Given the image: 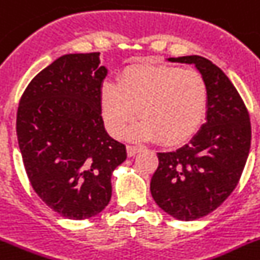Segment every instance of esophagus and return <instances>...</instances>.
<instances>
[{
    "label": "esophagus",
    "mask_w": 260,
    "mask_h": 260,
    "mask_svg": "<svg viewBox=\"0 0 260 260\" xmlns=\"http://www.w3.org/2000/svg\"><path fill=\"white\" fill-rule=\"evenodd\" d=\"M140 150H141L140 147H134V145H128V147H126V153H128V156L129 157L135 156V154L139 153Z\"/></svg>",
    "instance_id": "1"
}]
</instances>
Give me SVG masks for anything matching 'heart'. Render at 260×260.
Segmentation results:
<instances>
[{
  "label": "heart",
  "mask_w": 260,
  "mask_h": 260,
  "mask_svg": "<svg viewBox=\"0 0 260 260\" xmlns=\"http://www.w3.org/2000/svg\"><path fill=\"white\" fill-rule=\"evenodd\" d=\"M208 83L196 70L139 64L121 73L119 83L106 80L100 87V110L106 128L120 137L131 126V140L158 137L165 144H178L193 136L206 115Z\"/></svg>",
  "instance_id": "obj_1"
}]
</instances>
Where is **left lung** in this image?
<instances>
[{"label":"left lung","instance_id":"obj_1","mask_svg":"<svg viewBox=\"0 0 260 260\" xmlns=\"http://www.w3.org/2000/svg\"><path fill=\"white\" fill-rule=\"evenodd\" d=\"M194 64L209 88L206 123L182 147L158 152L150 193L165 213L194 221L221 206L241 178L251 145L247 108L226 74L200 55L168 58Z\"/></svg>","mask_w":260,"mask_h":260}]
</instances>
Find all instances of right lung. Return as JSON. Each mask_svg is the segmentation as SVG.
Segmentation results:
<instances>
[{"label":"right lung","instance_id":"right-lung-1","mask_svg":"<svg viewBox=\"0 0 260 260\" xmlns=\"http://www.w3.org/2000/svg\"><path fill=\"white\" fill-rule=\"evenodd\" d=\"M100 52L66 54L43 69L25 89L17 137L32 189L69 219L99 214L112 196V172L125 145L107 134L100 87L108 70Z\"/></svg>","mask_w":260,"mask_h":260}]
</instances>
